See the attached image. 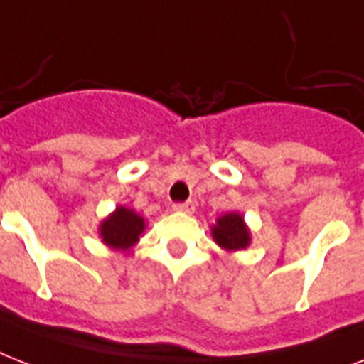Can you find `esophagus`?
<instances>
[{"instance_id": "34e87169", "label": "esophagus", "mask_w": 364, "mask_h": 364, "mask_svg": "<svg viewBox=\"0 0 364 364\" xmlns=\"http://www.w3.org/2000/svg\"><path fill=\"white\" fill-rule=\"evenodd\" d=\"M173 210L181 211V213H193L194 204L193 202H179V204H173Z\"/></svg>"}]
</instances>
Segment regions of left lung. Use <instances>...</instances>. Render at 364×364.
Listing matches in <instances>:
<instances>
[{
  "label": "left lung",
  "mask_w": 364,
  "mask_h": 364,
  "mask_svg": "<svg viewBox=\"0 0 364 364\" xmlns=\"http://www.w3.org/2000/svg\"><path fill=\"white\" fill-rule=\"evenodd\" d=\"M211 236L219 247L230 251V253L245 249L251 242L249 228L240 213H225L219 217L215 225L211 227Z\"/></svg>",
  "instance_id": "1"
}]
</instances>
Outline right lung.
<instances>
[{
  "label": "right lung",
  "mask_w": 364,
  "mask_h": 364,
  "mask_svg": "<svg viewBox=\"0 0 364 364\" xmlns=\"http://www.w3.org/2000/svg\"><path fill=\"white\" fill-rule=\"evenodd\" d=\"M143 230H145V219L124 205H119L100 225L102 242L115 251H122V253L139 242Z\"/></svg>",
  "instance_id": "right-lung-1"
}]
</instances>
